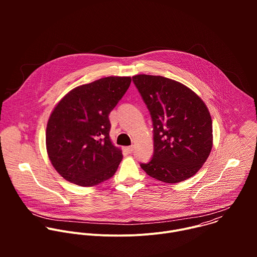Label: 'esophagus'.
Returning a JSON list of instances; mask_svg holds the SVG:
<instances>
[{"label":"esophagus","instance_id":"obj_1","mask_svg":"<svg viewBox=\"0 0 257 257\" xmlns=\"http://www.w3.org/2000/svg\"><path fill=\"white\" fill-rule=\"evenodd\" d=\"M126 151H127L129 154H132V153H133V151H134V145L127 146V148H126Z\"/></svg>","mask_w":257,"mask_h":257}]
</instances>
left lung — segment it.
Here are the masks:
<instances>
[{"label": "left lung", "instance_id": "left-lung-1", "mask_svg": "<svg viewBox=\"0 0 257 257\" xmlns=\"http://www.w3.org/2000/svg\"><path fill=\"white\" fill-rule=\"evenodd\" d=\"M132 79L154 127V156L140 167L165 183L192 177L212 148V122L205 103L187 86L163 76L140 74Z\"/></svg>", "mask_w": 257, "mask_h": 257}]
</instances>
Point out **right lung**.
I'll use <instances>...</instances> for the list:
<instances>
[{
  "label": "right lung",
  "mask_w": 257,
  "mask_h": 257,
  "mask_svg": "<svg viewBox=\"0 0 257 257\" xmlns=\"http://www.w3.org/2000/svg\"><path fill=\"white\" fill-rule=\"evenodd\" d=\"M131 77H104L68 92L47 125L50 161L67 181L89 187L113 177L122 152L109 139L108 114L123 97Z\"/></svg>",
  "instance_id": "obj_1"
}]
</instances>
